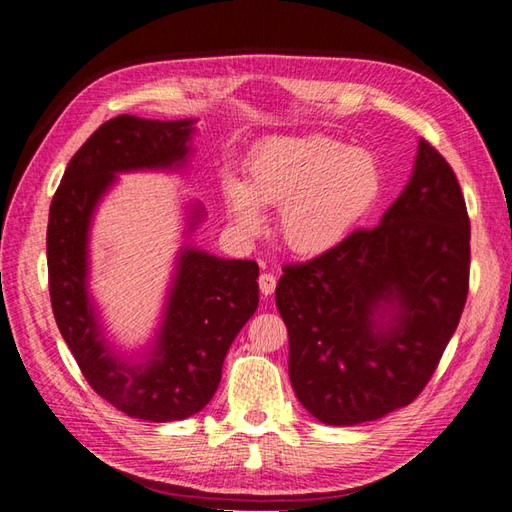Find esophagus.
<instances>
[{"label": "esophagus", "instance_id": "1", "mask_svg": "<svg viewBox=\"0 0 512 512\" xmlns=\"http://www.w3.org/2000/svg\"><path fill=\"white\" fill-rule=\"evenodd\" d=\"M277 288V277L270 273H262L259 275V290H262L264 297H270Z\"/></svg>", "mask_w": 512, "mask_h": 512}]
</instances>
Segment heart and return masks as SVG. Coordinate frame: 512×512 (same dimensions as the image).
Returning a JSON list of instances; mask_svg holds the SVG:
<instances>
[{
	"instance_id": "obj_1",
	"label": "heart",
	"mask_w": 512,
	"mask_h": 512,
	"mask_svg": "<svg viewBox=\"0 0 512 512\" xmlns=\"http://www.w3.org/2000/svg\"><path fill=\"white\" fill-rule=\"evenodd\" d=\"M383 187L374 156L328 136L277 138L246 162V184L224 182V202L246 233L264 226L257 204L279 209V233L299 255L339 246L372 209Z\"/></svg>"
}]
</instances>
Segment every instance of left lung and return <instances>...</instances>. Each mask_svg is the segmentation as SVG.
<instances>
[{"label":"left lung","instance_id":"8db88e82","mask_svg":"<svg viewBox=\"0 0 512 512\" xmlns=\"http://www.w3.org/2000/svg\"><path fill=\"white\" fill-rule=\"evenodd\" d=\"M469 242L460 182L420 140L409 184L378 226L284 266L275 301L290 383L314 418L352 427L418 398L462 317Z\"/></svg>","mask_w":512,"mask_h":512}]
</instances>
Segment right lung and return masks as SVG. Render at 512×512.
<instances>
[{"label":"right lung","instance_id":"1","mask_svg":"<svg viewBox=\"0 0 512 512\" xmlns=\"http://www.w3.org/2000/svg\"><path fill=\"white\" fill-rule=\"evenodd\" d=\"M195 121L116 116L68 162L48 217V284L63 341L90 387L110 405L149 422L184 420L209 405L222 363L259 303V266L193 246L180 250L165 317L143 361H127L105 341L88 292V237L96 204L116 173L180 169ZM202 220L195 206L191 228Z\"/></svg>","mask_w":512,"mask_h":512}]
</instances>
